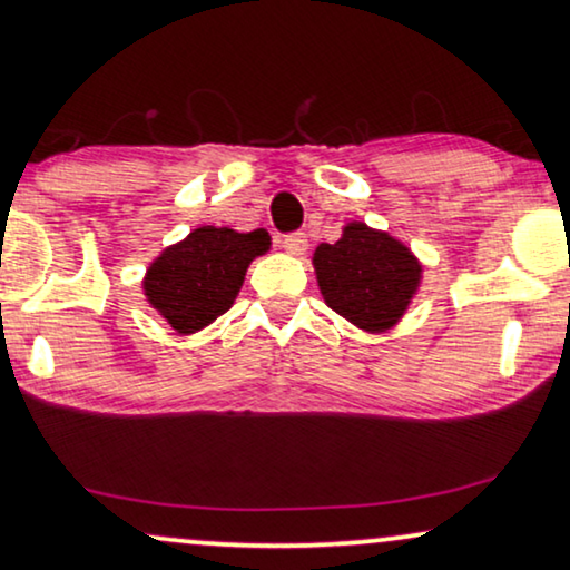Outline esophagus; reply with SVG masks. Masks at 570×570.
Returning a JSON list of instances; mask_svg holds the SVG:
<instances>
[{"label": "esophagus", "mask_w": 570, "mask_h": 570, "mask_svg": "<svg viewBox=\"0 0 570 570\" xmlns=\"http://www.w3.org/2000/svg\"><path fill=\"white\" fill-rule=\"evenodd\" d=\"M283 248L287 254H303L308 248V238L306 233H287V236H283Z\"/></svg>", "instance_id": "34e87169"}]
</instances>
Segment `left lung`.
I'll use <instances>...</instances> for the list:
<instances>
[{
	"label": "left lung",
	"mask_w": 570,
	"mask_h": 570,
	"mask_svg": "<svg viewBox=\"0 0 570 570\" xmlns=\"http://www.w3.org/2000/svg\"><path fill=\"white\" fill-rule=\"evenodd\" d=\"M314 267L324 301L368 332L389 330L404 314L420 279V264L400 240L350 223L337 244H322Z\"/></svg>",
	"instance_id": "8db88e82"
}]
</instances>
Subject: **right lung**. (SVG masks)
<instances>
[{"mask_svg": "<svg viewBox=\"0 0 570 570\" xmlns=\"http://www.w3.org/2000/svg\"><path fill=\"white\" fill-rule=\"evenodd\" d=\"M269 248L267 230L197 228L163 252L145 277V295L176 332H197L230 308L246 267Z\"/></svg>", "mask_w": 570, "mask_h": 570, "instance_id": "add662e5", "label": "right lung"}]
</instances>
